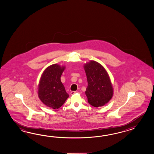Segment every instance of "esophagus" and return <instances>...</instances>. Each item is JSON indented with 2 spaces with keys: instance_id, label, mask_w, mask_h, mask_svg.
<instances>
[{
  "instance_id": "1",
  "label": "esophagus",
  "mask_w": 154,
  "mask_h": 154,
  "mask_svg": "<svg viewBox=\"0 0 154 154\" xmlns=\"http://www.w3.org/2000/svg\"><path fill=\"white\" fill-rule=\"evenodd\" d=\"M76 92H77V91H71V95H74Z\"/></svg>"
}]
</instances>
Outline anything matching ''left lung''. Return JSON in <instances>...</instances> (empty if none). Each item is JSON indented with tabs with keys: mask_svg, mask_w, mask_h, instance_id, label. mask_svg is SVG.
<instances>
[{
	"mask_svg": "<svg viewBox=\"0 0 154 154\" xmlns=\"http://www.w3.org/2000/svg\"><path fill=\"white\" fill-rule=\"evenodd\" d=\"M88 86L85 91L88 102L97 108L108 103L112 97L113 89L108 74L99 63L91 61L85 64Z\"/></svg>",
	"mask_w": 154,
	"mask_h": 154,
	"instance_id": "left-lung-1",
	"label": "left lung"
}]
</instances>
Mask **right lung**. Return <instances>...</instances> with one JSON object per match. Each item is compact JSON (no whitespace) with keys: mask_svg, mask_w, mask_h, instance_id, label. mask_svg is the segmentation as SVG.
I'll return each instance as SVG.
<instances>
[{"mask_svg":"<svg viewBox=\"0 0 154 154\" xmlns=\"http://www.w3.org/2000/svg\"><path fill=\"white\" fill-rule=\"evenodd\" d=\"M64 67L58 64L48 66L42 75L38 85V95L44 104L51 108H60L69 97L60 77Z\"/></svg>","mask_w":154,"mask_h":154,"instance_id":"right-lung-1","label":"right lung"}]
</instances>
